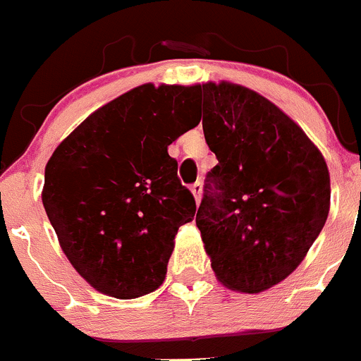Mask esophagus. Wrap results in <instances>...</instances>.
I'll use <instances>...</instances> for the list:
<instances>
[{
	"instance_id": "1",
	"label": "esophagus",
	"mask_w": 361,
	"mask_h": 361,
	"mask_svg": "<svg viewBox=\"0 0 361 361\" xmlns=\"http://www.w3.org/2000/svg\"><path fill=\"white\" fill-rule=\"evenodd\" d=\"M190 192H192V195H194L195 202H201V195H202V185L199 183V181H197V183H194V185H192Z\"/></svg>"
}]
</instances>
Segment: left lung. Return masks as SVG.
Listing matches in <instances>:
<instances>
[{"mask_svg":"<svg viewBox=\"0 0 361 361\" xmlns=\"http://www.w3.org/2000/svg\"><path fill=\"white\" fill-rule=\"evenodd\" d=\"M199 92L219 164L195 224L216 281L255 295L288 279L319 236L330 173L305 132L257 92L229 80L199 84Z\"/></svg>","mask_w":361,"mask_h":361,"instance_id":"obj_1","label":"left lung"}]
</instances>
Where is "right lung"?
<instances>
[{
  "instance_id": "obj_1",
  "label": "right lung",
  "mask_w": 361,
  "mask_h": 361,
  "mask_svg": "<svg viewBox=\"0 0 361 361\" xmlns=\"http://www.w3.org/2000/svg\"><path fill=\"white\" fill-rule=\"evenodd\" d=\"M197 90L141 84L90 114L45 166L42 202L59 247L102 295L159 289L178 229L194 219L167 146L201 121Z\"/></svg>"
}]
</instances>
